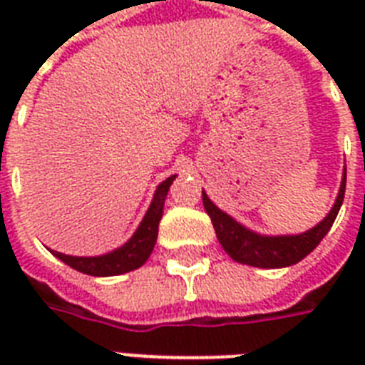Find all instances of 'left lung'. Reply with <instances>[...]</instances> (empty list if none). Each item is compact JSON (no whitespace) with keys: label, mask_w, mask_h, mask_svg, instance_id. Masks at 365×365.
<instances>
[{"label":"left lung","mask_w":365,"mask_h":365,"mask_svg":"<svg viewBox=\"0 0 365 365\" xmlns=\"http://www.w3.org/2000/svg\"><path fill=\"white\" fill-rule=\"evenodd\" d=\"M345 185L346 168L343 170V182H341L339 195L335 199L334 208L318 225L301 235L267 237V235L254 233V231L240 225L239 222H235L229 214L220 210L208 199L205 191H202V205H205L206 214L210 216L212 225L216 229L217 240L235 261L244 263V265L261 267V269H280V267L295 265L297 261L307 257L320 244V240L328 235L335 217L339 214L343 199H345Z\"/></svg>","instance_id":"obj_1"}]
</instances>
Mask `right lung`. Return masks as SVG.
I'll return each instance as SVG.
<instances>
[{"label":"right lung","instance_id":"add662e5","mask_svg":"<svg viewBox=\"0 0 365 365\" xmlns=\"http://www.w3.org/2000/svg\"><path fill=\"white\" fill-rule=\"evenodd\" d=\"M174 180H176V174L159 183L140 227L136 229V233L132 235L128 242L123 244L121 248L113 250L110 254L96 255V257H77V255H66L51 250L53 255H56L60 261H64L66 265H70L71 269L91 274V277H115V274H123V272L134 271L138 267H142L151 255L155 242H157L163 206H165L166 195H168V189H170Z\"/></svg>","mask_w":365,"mask_h":365}]
</instances>
